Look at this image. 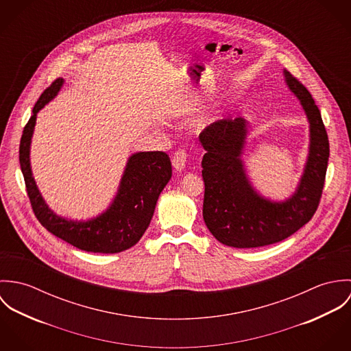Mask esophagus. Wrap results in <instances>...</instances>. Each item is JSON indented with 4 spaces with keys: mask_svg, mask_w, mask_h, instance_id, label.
I'll return each mask as SVG.
<instances>
[{
    "mask_svg": "<svg viewBox=\"0 0 351 351\" xmlns=\"http://www.w3.org/2000/svg\"><path fill=\"white\" fill-rule=\"evenodd\" d=\"M186 151L178 150L176 151V154L173 155V159H171V165L174 167V171H182L185 169V165H186Z\"/></svg>",
    "mask_w": 351,
    "mask_h": 351,
    "instance_id": "obj_1",
    "label": "esophagus"
}]
</instances>
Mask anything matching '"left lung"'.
Segmentation results:
<instances>
[{
    "mask_svg": "<svg viewBox=\"0 0 351 351\" xmlns=\"http://www.w3.org/2000/svg\"><path fill=\"white\" fill-rule=\"evenodd\" d=\"M282 74L309 123L306 160L289 197L271 200L252 185L243 160L250 135L246 119L216 121L200 135L205 150L202 217L210 234L230 247L250 249L284 241L311 220L323 192L330 146L320 112L300 82L287 70Z\"/></svg>",
    "mask_w": 351,
    "mask_h": 351,
    "instance_id": "left-lung-1",
    "label": "left lung"
}]
</instances>
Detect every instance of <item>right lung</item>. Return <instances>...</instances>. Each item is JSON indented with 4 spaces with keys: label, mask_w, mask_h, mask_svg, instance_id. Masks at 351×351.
<instances>
[{
    "label": "right lung",
    "mask_w": 351,
    "mask_h": 351,
    "mask_svg": "<svg viewBox=\"0 0 351 351\" xmlns=\"http://www.w3.org/2000/svg\"><path fill=\"white\" fill-rule=\"evenodd\" d=\"M64 84L58 78L35 104L20 142V166L28 197L38 220L52 235L80 250L114 254L135 246L147 227L160 192L171 178V163L162 151H139L125 165L117 192L109 206L95 217L74 220L58 215L43 199L31 167V143L36 117Z\"/></svg>",
    "instance_id": "add662e5"
}]
</instances>
